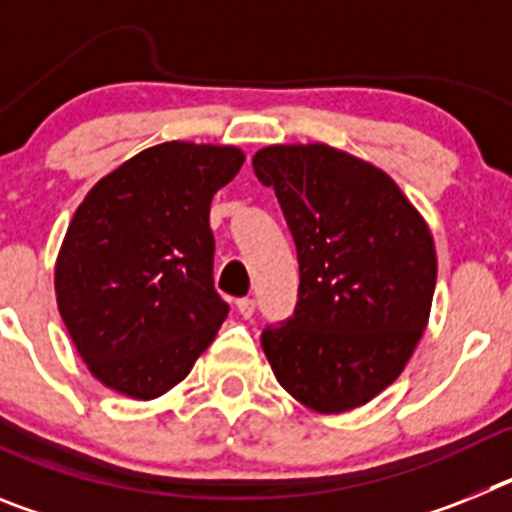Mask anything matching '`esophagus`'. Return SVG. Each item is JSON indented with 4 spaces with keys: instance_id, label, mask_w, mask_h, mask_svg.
<instances>
[{
    "instance_id": "obj_1",
    "label": "esophagus",
    "mask_w": 512,
    "mask_h": 512,
    "mask_svg": "<svg viewBox=\"0 0 512 512\" xmlns=\"http://www.w3.org/2000/svg\"><path fill=\"white\" fill-rule=\"evenodd\" d=\"M235 307H238V312H241L243 318H251L253 310H256V302H253L251 297H241V300H235Z\"/></svg>"
}]
</instances>
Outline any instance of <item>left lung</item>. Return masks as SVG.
Returning <instances> with one entry per match:
<instances>
[{
	"label": "left lung",
	"mask_w": 512,
	"mask_h": 512,
	"mask_svg": "<svg viewBox=\"0 0 512 512\" xmlns=\"http://www.w3.org/2000/svg\"><path fill=\"white\" fill-rule=\"evenodd\" d=\"M253 171L274 187L300 264L295 315L261 333L274 377L315 413L366 405L428 325L431 230L382 169L325 143L266 146Z\"/></svg>",
	"instance_id": "left-lung-1"
}]
</instances>
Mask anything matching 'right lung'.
<instances>
[{
	"mask_svg": "<svg viewBox=\"0 0 512 512\" xmlns=\"http://www.w3.org/2000/svg\"><path fill=\"white\" fill-rule=\"evenodd\" d=\"M235 146L171 140L99 179L56 259V302L89 372L153 400L192 372L228 318L215 292L212 194L241 171Z\"/></svg>",
	"mask_w": 512,
	"mask_h": 512,
	"instance_id": "obj_1",
	"label": "right lung"
}]
</instances>
